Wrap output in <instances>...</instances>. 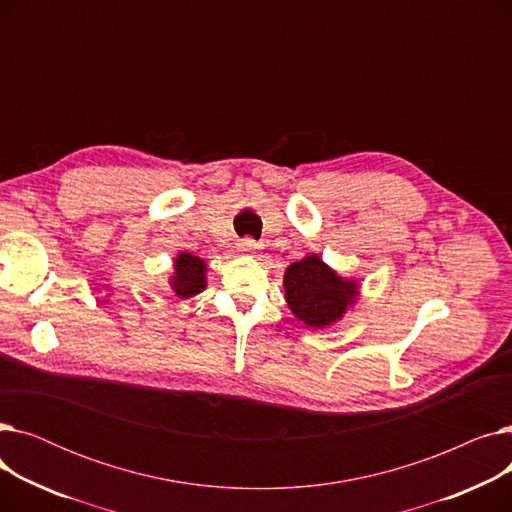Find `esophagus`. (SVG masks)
I'll use <instances>...</instances> for the list:
<instances>
[{"label": "esophagus", "mask_w": 512, "mask_h": 512, "mask_svg": "<svg viewBox=\"0 0 512 512\" xmlns=\"http://www.w3.org/2000/svg\"><path fill=\"white\" fill-rule=\"evenodd\" d=\"M238 251H242V253H255V251H259V245H257L253 238H242L238 242Z\"/></svg>", "instance_id": "34e87169"}]
</instances>
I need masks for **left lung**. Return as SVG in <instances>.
Returning a JSON list of instances; mask_svg holds the SVG:
<instances>
[{
    "label": "left lung",
    "mask_w": 512,
    "mask_h": 512,
    "mask_svg": "<svg viewBox=\"0 0 512 512\" xmlns=\"http://www.w3.org/2000/svg\"><path fill=\"white\" fill-rule=\"evenodd\" d=\"M284 299L292 315L307 328H328L359 299V282L338 276L319 255L311 253L286 267Z\"/></svg>",
    "instance_id": "obj_1"
}]
</instances>
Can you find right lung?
Returning <instances> with one entry per match:
<instances>
[{
  "mask_svg": "<svg viewBox=\"0 0 512 512\" xmlns=\"http://www.w3.org/2000/svg\"><path fill=\"white\" fill-rule=\"evenodd\" d=\"M205 272H207V263L201 257L180 251L174 257V274L170 276L172 292L182 301L195 297V294L203 292L207 286Z\"/></svg>",
  "mask_w": 512,
  "mask_h": 512,
  "instance_id": "right-lung-1",
  "label": "right lung"
}]
</instances>
